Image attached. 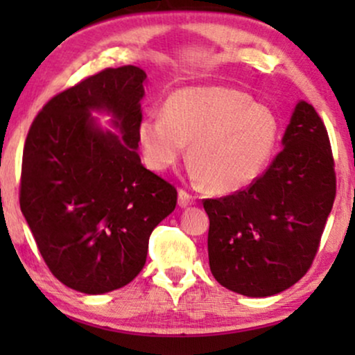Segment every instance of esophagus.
<instances>
[{
    "mask_svg": "<svg viewBox=\"0 0 355 355\" xmlns=\"http://www.w3.org/2000/svg\"><path fill=\"white\" fill-rule=\"evenodd\" d=\"M195 203V197L193 195H190L189 191L187 190H183V189H180L178 190V205L182 207H190V205H193Z\"/></svg>",
    "mask_w": 355,
    "mask_h": 355,
    "instance_id": "34e87169",
    "label": "esophagus"
}]
</instances>
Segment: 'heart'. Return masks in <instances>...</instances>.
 Listing matches in <instances>:
<instances>
[{
    "label": "heart",
    "mask_w": 355,
    "mask_h": 355,
    "mask_svg": "<svg viewBox=\"0 0 355 355\" xmlns=\"http://www.w3.org/2000/svg\"><path fill=\"white\" fill-rule=\"evenodd\" d=\"M164 113L138 125L146 164L165 172L190 144L191 175L211 193H234L254 183L266 172L280 140L275 113L235 88L178 89L165 101Z\"/></svg>",
    "instance_id": "1"
}]
</instances>
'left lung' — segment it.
Masks as SVG:
<instances>
[{
  "label": "left lung",
  "instance_id": "8db88e82",
  "mask_svg": "<svg viewBox=\"0 0 355 355\" xmlns=\"http://www.w3.org/2000/svg\"><path fill=\"white\" fill-rule=\"evenodd\" d=\"M282 144L247 189L203 200L211 274L247 297L279 294L307 274L336 200L331 141L311 103H297Z\"/></svg>",
  "mask_w": 355,
  "mask_h": 355
}]
</instances>
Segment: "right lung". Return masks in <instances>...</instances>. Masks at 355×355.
<instances>
[{
    "mask_svg": "<svg viewBox=\"0 0 355 355\" xmlns=\"http://www.w3.org/2000/svg\"><path fill=\"white\" fill-rule=\"evenodd\" d=\"M145 78L125 64L81 80L46 101L24 141L19 207L51 274L83 294L132 282L177 205V189L137 153ZM92 109L113 112L124 135L101 132Z\"/></svg>",
    "mask_w": 355,
    "mask_h": 355,
    "instance_id": "obj_1",
    "label": "right lung"
}]
</instances>
